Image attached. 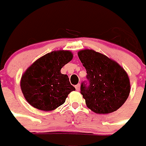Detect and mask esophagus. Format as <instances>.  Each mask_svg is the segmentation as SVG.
<instances>
[{"label": "esophagus", "mask_w": 146, "mask_h": 146, "mask_svg": "<svg viewBox=\"0 0 146 146\" xmlns=\"http://www.w3.org/2000/svg\"><path fill=\"white\" fill-rule=\"evenodd\" d=\"M75 88L76 89V91H80V84H77L76 86H75Z\"/></svg>", "instance_id": "1"}]
</instances>
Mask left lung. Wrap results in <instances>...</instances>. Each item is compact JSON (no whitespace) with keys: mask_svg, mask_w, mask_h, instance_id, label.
<instances>
[{"mask_svg":"<svg viewBox=\"0 0 146 146\" xmlns=\"http://www.w3.org/2000/svg\"><path fill=\"white\" fill-rule=\"evenodd\" d=\"M78 56L89 81L88 85L82 82L80 88L87 107L99 114L120 108L130 92L127 72L116 61L92 49L80 50Z\"/></svg>","mask_w":146,"mask_h":146,"instance_id":"obj_1","label":"left lung"}]
</instances>
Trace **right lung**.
Masks as SVG:
<instances>
[{
    "mask_svg": "<svg viewBox=\"0 0 146 146\" xmlns=\"http://www.w3.org/2000/svg\"><path fill=\"white\" fill-rule=\"evenodd\" d=\"M73 59L70 50H55L35 61L22 76L20 87L28 103L41 111H53L75 88L60 70Z\"/></svg>",
    "mask_w": 146,
    "mask_h": 146,
    "instance_id": "add662e5",
    "label": "right lung"
}]
</instances>
